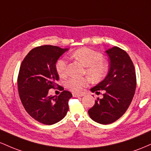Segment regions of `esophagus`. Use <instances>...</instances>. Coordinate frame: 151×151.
Segmentation results:
<instances>
[{
	"label": "esophagus",
	"instance_id": "1",
	"mask_svg": "<svg viewBox=\"0 0 151 151\" xmlns=\"http://www.w3.org/2000/svg\"><path fill=\"white\" fill-rule=\"evenodd\" d=\"M83 96V94H77V93H73V97H75V98L82 97Z\"/></svg>",
	"mask_w": 151,
	"mask_h": 151
}]
</instances>
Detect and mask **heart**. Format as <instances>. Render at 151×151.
<instances>
[{
    "mask_svg": "<svg viewBox=\"0 0 151 151\" xmlns=\"http://www.w3.org/2000/svg\"><path fill=\"white\" fill-rule=\"evenodd\" d=\"M71 57L80 61L86 67V74L93 82L100 81L104 78L108 72V65L103 60V55L100 52L86 48H81L75 50ZM55 70L60 77L67 75V61L65 59L60 58L55 63ZM88 79L86 77L70 78L65 85L68 89L75 93H81L88 84Z\"/></svg>",
    "mask_w": 151,
    "mask_h": 151,
    "instance_id": "b5f03b06",
    "label": "heart"
}]
</instances>
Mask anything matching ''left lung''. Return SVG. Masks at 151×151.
I'll return each mask as SVG.
<instances>
[{
    "mask_svg": "<svg viewBox=\"0 0 151 151\" xmlns=\"http://www.w3.org/2000/svg\"><path fill=\"white\" fill-rule=\"evenodd\" d=\"M110 59L108 75L103 81L91 89L103 98H97L88 114L94 121L101 124L112 123L126 113L134 96L136 76L131 59L123 49L115 46L106 51Z\"/></svg>",
    "mask_w": 151,
    "mask_h": 151,
    "instance_id": "left-lung-1",
    "label": "left lung"
}]
</instances>
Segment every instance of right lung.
Instances as JSON below:
<instances>
[{
    "label": "right lung",
    "mask_w": 151,
    "mask_h": 151,
    "mask_svg": "<svg viewBox=\"0 0 151 151\" xmlns=\"http://www.w3.org/2000/svg\"><path fill=\"white\" fill-rule=\"evenodd\" d=\"M68 50L49 45L36 47L25 57L20 67L18 88L22 104L32 118L45 125L61 121L68 111L70 92L63 91L58 96L48 95L49 89L58 86L55 63Z\"/></svg>",
    "instance_id": "add662e5"
}]
</instances>
